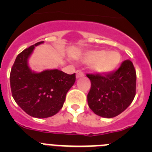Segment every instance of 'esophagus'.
Segmentation results:
<instances>
[{
    "label": "esophagus",
    "instance_id": "esophagus-1",
    "mask_svg": "<svg viewBox=\"0 0 152 152\" xmlns=\"http://www.w3.org/2000/svg\"><path fill=\"white\" fill-rule=\"evenodd\" d=\"M83 76H84V73L80 70H77V72H76V77L79 78V77H81Z\"/></svg>",
    "mask_w": 152,
    "mask_h": 152
}]
</instances>
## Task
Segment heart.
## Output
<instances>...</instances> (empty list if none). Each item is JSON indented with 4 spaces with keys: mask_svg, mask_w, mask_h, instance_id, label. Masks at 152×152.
Returning a JSON list of instances; mask_svg holds the SVG:
<instances>
[{
    "mask_svg": "<svg viewBox=\"0 0 152 152\" xmlns=\"http://www.w3.org/2000/svg\"><path fill=\"white\" fill-rule=\"evenodd\" d=\"M82 61L92 63V69L97 73L108 74L117 68L121 61V55L116 51L91 50L84 53Z\"/></svg>",
    "mask_w": 152,
    "mask_h": 152,
    "instance_id": "b5f03b06",
    "label": "heart"
}]
</instances>
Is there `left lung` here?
<instances>
[{"instance_id":"obj_1","label":"left lung","mask_w":152,"mask_h":152,"mask_svg":"<svg viewBox=\"0 0 152 152\" xmlns=\"http://www.w3.org/2000/svg\"><path fill=\"white\" fill-rule=\"evenodd\" d=\"M91 88L88 106L98 116L113 118L123 113L135 96L136 72L130 60H125L116 72L110 74H88Z\"/></svg>"}]
</instances>
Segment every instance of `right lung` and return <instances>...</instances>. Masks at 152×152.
I'll list each match as a JSON object with an SVG mask.
<instances>
[{
	"label": "right lung",
	"mask_w": 152,
	"mask_h": 152,
	"mask_svg": "<svg viewBox=\"0 0 152 152\" xmlns=\"http://www.w3.org/2000/svg\"><path fill=\"white\" fill-rule=\"evenodd\" d=\"M39 42L24 49L16 58L10 75L12 96L19 107L36 118L54 116L62 108L67 93L75 82V73L58 69L36 73L28 65V58Z\"/></svg>",
	"instance_id": "1"
}]
</instances>
